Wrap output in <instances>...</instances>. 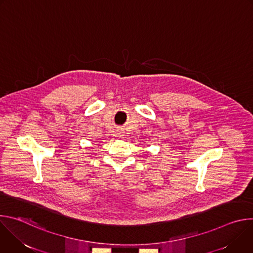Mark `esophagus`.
Segmentation results:
<instances>
[{"instance_id": "obj_1", "label": "esophagus", "mask_w": 253, "mask_h": 253, "mask_svg": "<svg viewBox=\"0 0 253 253\" xmlns=\"http://www.w3.org/2000/svg\"><path fill=\"white\" fill-rule=\"evenodd\" d=\"M117 135L119 136V137H122L123 136V132L122 131H118V133H117Z\"/></svg>"}]
</instances>
